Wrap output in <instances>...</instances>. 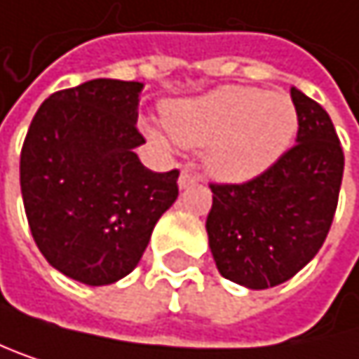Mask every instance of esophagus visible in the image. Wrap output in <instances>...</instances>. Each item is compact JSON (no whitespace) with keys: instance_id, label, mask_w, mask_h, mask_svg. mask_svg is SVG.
<instances>
[{"instance_id":"1","label":"esophagus","mask_w":359,"mask_h":359,"mask_svg":"<svg viewBox=\"0 0 359 359\" xmlns=\"http://www.w3.org/2000/svg\"><path fill=\"white\" fill-rule=\"evenodd\" d=\"M196 182H198V175H196V173H192V171H188V169L182 171V175H180V188L192 186V184H196Z\"/></svg>"}]
</instances>
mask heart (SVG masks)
<instances>
[{"mask_svg":"<svg viewBox=\"0 0 359 359\" xmlns=\"http://www.w3.org/2000/svg\"><path fill=\"white\" fill-rule=\"evenodd\" d=\"M167 131L205 150V167L219 180L243 182L269 169L290 148L299 112L286 93L226 86L194 100L165 104ZM154 142H163L150 129Z\"/></svg>","mask_w":359,"mask_h":359,"instance_id":"obj_1","label":"heart"}]
</instances>
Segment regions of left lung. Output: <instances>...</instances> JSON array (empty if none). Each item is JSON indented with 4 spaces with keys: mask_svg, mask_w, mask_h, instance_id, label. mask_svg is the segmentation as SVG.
I'll return each instance as SVG.
<instances>
[{
    "mask_svg": "<svg viewBox=\"0 0 359 359\" xmlns=\"http://www.w3.org/2000/svg\"><path fill=\"white\" fill-rule=\"evenodd\" d=\"M299 112L297 144L243 184H209V247L219 273L247 288L290 280L324 245L345 156L328 112L290 88Z\"/></svg>",
    "mask_w": 359,
    "mask_h": 359,
    "instance_id": "1",
    "label": "left lung"
}]
</instances>
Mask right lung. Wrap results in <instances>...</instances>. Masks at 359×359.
<instances>
[{
	"mask_svg": "<svg viewBox=\"0 0 359 359\" xmlns=\"http://www.w3.org/2000/svg\"><path fill=\"white\" fill-rule=\"evenodd\" d=\"M137 81L93 79L52 93L20 152V190L31 234L65 276L112 284L142 259L152 228L175 203L180 171L144 167L133 152Z\"/></svg>",
	"mask_w": 359,
	"mask_h": 359,
	"instance_id": "1",
	"label": "right lung"
}]
</instances>
